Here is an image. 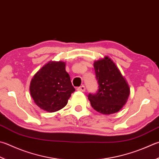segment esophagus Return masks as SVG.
I'll return each instance as SVG.
<instances>
[{
	"mask_svg": "<svg viewBox=\"0 0 159 159\" xmlns=\"http://www.w3.org/2000/svg\"><path fill=\"white\" fill-rule=\"evenodd\" d=\"M77 91H80L84 92V91H86V88H85V86H84V85H82V86H80V87L77 88Z\"/></svg>",
	"mask_w": 159,
	"mask_h": 159,
	"instance_id": "esophagus-1",
	"label": "esophagus"
}]
</instances>
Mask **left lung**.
<instances>
[{
  "mask_svg": "<svg viewBox=\"0 0 159 159\" xmlns=\"http://www.w3.org/2000/svg\"><path fill=\"white\" fill-rule=\"evenodd\" d=\"M93 66L99 86L96 93L88 95L92 107L105 115L119 111L129 95L128 83L109 57L95 61Z\"/></svg>",
  "mask_w": 159,
  "mask_h": 159,
  "instance_id": "1",
  "label": "left lung"
}]
</instances>
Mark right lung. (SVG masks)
I'll use <instances>...</instances> for the list:
<instances>
[{"instance_id":"right-lung-1","label":"right lung","mask_w":159,"mask_h":159,"mask_svg":"<svg viewBox=\"0 0 159 159\" xmlns=\"http://www.w3.org/2000/svg\"><path fill=\"white\" fill-rule=\"evenodd\" d=\"M63 61L48 63L31 80L30 91L35 104L44 111L52 113L64 108L75 89Z\"/></svg>"}]
</instances>
